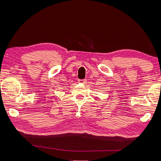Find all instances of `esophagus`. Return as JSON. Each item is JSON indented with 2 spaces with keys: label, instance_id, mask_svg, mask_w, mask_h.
Masks as SVG:
<instances>
[{
  "label": "esophagus",
  "instance_id": "obj_1",
  "mask_svg": "<svg viewBox=\"0 0 161 161\" xmlns=\"http://www.w3.org/2000/svg\"><path fill=\"white\" fill-rule=\"evenodd\" d=\"M86 82V80L85 79H79V80H78V82H79V83H82V84L85 83Z\"/></svg>",
  "mask_w": 161,
  "mask_h": 161
}]
</instances>
